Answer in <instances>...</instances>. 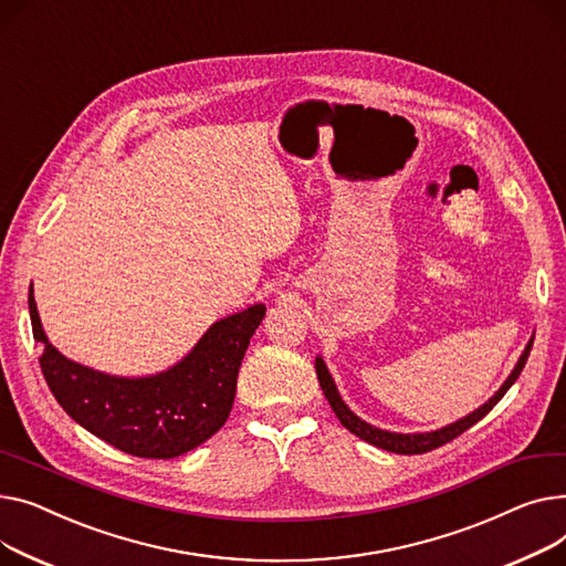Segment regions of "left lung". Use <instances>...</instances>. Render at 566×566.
Here are the masks:
<instances>
[{
  "label": "left lung",
  "mask_w": 566,
  "mask_h": 566,
  "mask_svg": "<svg viewBox=\"0 0 566 566\" xmlns=\"http://www.w3.org/2000/svg\"><path fill=\"white\" fill-rule=\"evenodd\" d=\"M533 340H535V336L530 338V343L525 345L521 358H518L516 365H514L512 375L505 379V384H503L501 388L495 390L493 397H489V402H484V405H482L480 409H475L473 413L459 418L457 422H450V424H446V427H441V429H434V431H418V434H400V431L379 429V427H375V424H370V422L360 420V418L343 402V397H340V392H338V386H336L334 377H331V373H328V368H326V363H324L322 356L315 358V370H317L319 386H322V390H324V397L328 400L331 409H334V413L338 416V420L343 422V427H347V429L352 431V434H356V437L363 439V441H368L370 446H377V448L388 450V452H395V454H422V452H429V450H434V448H441L443 443H448V441L457 439L459 434H463V431H467L469 427H473L478 420H482L497 402L503 400V395H505V392L514 386V381L518 379V375H521V370H523V365H525V360H527V356H530V349H533Z\"/></svg>",
  "instance_id": "left-lung-1"
}]
</instances>
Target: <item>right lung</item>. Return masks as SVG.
<instances>
[{
    "label": "right lung",
    "mask_w": 566,
    "mask_h": 566,
    "mask_svg": "<svg viewBox=\"0 0 566 566\" xmlns=\"http://www.w3.org/2000/svg\"><path fill=\"white\" fill-rule=\"evenodd\" d=\"M264 311V304H253L214 322L169 370L116 377L65 358L48 340L29 287L33 338L45 345L39 360L56 402L97 439L144 459L180 457L223 427L244 352Z\"/></svg>",
    "instance_id": "add662e5"
}]
</instances>
